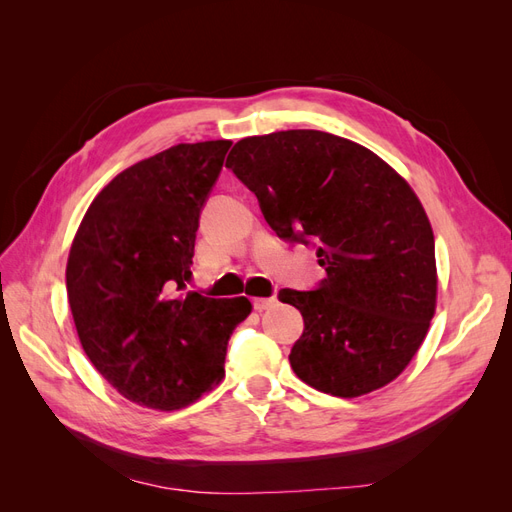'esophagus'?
<instances>
[{"label": "esophagus", "instance_id": "esophagus-1", "mask_svg": "<svg viewBox=\"0 0 512 512\" xmlns=\"http://www.w3.org/2000/svg\"><path fill=\"white\" fill-rule=\"evenodd\" d=\"M277 301H275V297H269V299H265V297H258V299H254V309L256 312H265V309H269V307H273Z\"/></svg>", "mask_w": 512, "mask_h": 512}]
</instances>
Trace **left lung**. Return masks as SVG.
<instances>
[{
  "label": "left lung",
  "instance_id": "1",
  "mask_svg": "<svg viewBox=\"0 0 512 512\" xmlns=\"http://www.w3.org/2000/svg\"><path fill=\"white\" fill-rule=\"evenodd\" d=\"M228 168L277 237L318 245V290H282L305 329L290 365L305 384L361 397L393 382L436 314L433 230L421 200L374 151L320 130L247 136Z\"/></svg>",
  "mask_w": 512,
  "mask_h": 512
}]
</instances>
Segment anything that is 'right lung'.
I'll return each instance as SVG.
<instances>
[{
  "instance_id": "right-lung-1",
  "label": "right lung",
  "mask_w": 512,
  "mask_h": 512,
  "mask_svg": "<svg viewBox=\"0 0 512 512\" xmlns=\"http://www.w3.org/2000/svg\"><path fill=\"white\" fill-rule=\"evenodd\" d=\"M230 141L179 143L119 173L76 230L66 286L89 361L119 395L181 410L224 378L228 339L252 312L245 297L183 292L200 209Z\"/></svg>"
}]
</instances>
